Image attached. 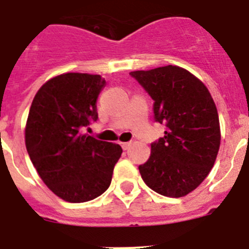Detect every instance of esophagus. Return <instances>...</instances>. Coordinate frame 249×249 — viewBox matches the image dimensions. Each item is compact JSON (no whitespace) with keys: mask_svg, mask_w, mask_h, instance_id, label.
<instances>
[{"mask_svg":"<svg viewBox=\"0 0 249 249\" xmlns=\"http://www.w3.org/2000/svg\"><path fill=\"white\" fill-rule=\"evenodd\" d=\"M120 144H121V147L123 148V149H124V150H127V149H128L129 147H131L132 142H121Z\"/></svg>","mask_w":249,"mask_h":249,"instance_id":"obj_1","label":"esophagus"}]
</instances>
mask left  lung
Segmentation results:
<instances>
[{
    "label": "left lung",
    "instance_id": "obj_1",
    "mask_svg": "<svg viewBox=\"0 0 249 249\" xmlns=\"http://www.w3.org/2000/svg\"><path fill=\"white\" fill-rule=\"evenodd\" d=\"M129 75L154 100V120L166 127L138 168L143 181L160 195H188L211 172L220 149V121L211 93L201 80L173 65Z\"/></svg>",
    "mask_w": 249,
    "mask_h": 249
}]
</instances>
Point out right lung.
<instances>
[{"instance_id":"obj_1","label":"right lung","mask_w":249,"mask_h":249,"mask_svg":"<svg viewBox=\"0 0 249 249\" xmlns=\"http://www.w3.org/2000/svg\"><path fill=\"white\" fill-rule=\"evenodd\" d=\"M100 75L67 72L38 90L26 124V147L45 185L68 202L93 200L108 189L122 154L116 143L81 133L99 118Z\"/></svg>"}]
</instances>
